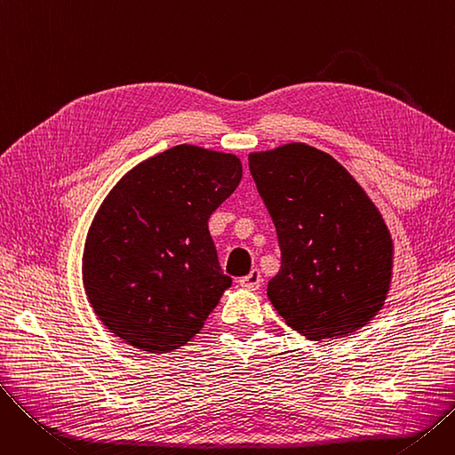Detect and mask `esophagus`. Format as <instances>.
I'll list each match as a JSON object with an SVG mask.
<instances>
[{"instance_id": "esophagus-1", "label": "esophagus", "mask_w": 455, "mask_h": 455, "mask_svg": "<svg viewBox=\"0 0 455 455\" xmlns=\"http://www.w3.org/2000/svg\"><path fill=\"white\" fill-rule=\"evenodd\" d=\"M240 285H242V288H245V290L256 291L259 285H261V273L258 269H252L247 276L240 278Z\"/></svg>"}]
</instances>
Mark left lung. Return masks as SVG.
<instances>
[{
    "mask_svg": "<svg viewBox=\"0 0 455 455\" xmlns=\"http://www.w3.org/2000/svg\"><path fill=\"white\" fill-rule=\"evenodd\" d=\"M276 228L280 271L267 297L285 324L312 341L363 328L386 302L393 240L365 189L328 153L285 143L249 155Z\"/></svg>",
    "mask_w": 455,
    "mask_h": 455,
    "instance_id": "8db88e82",
    "label": "left lung"
}]
</instances>
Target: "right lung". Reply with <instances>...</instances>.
<instances>
[{
    "mask_svg": "<svg viewBox=\"0 0 455 455\" xmlns=\"http://www.w3.org/2000/svg\"><path fill=\"white\" fill-rule=\"evenodd\" d=\"M242 173L235 155L182 143L140 162L110 189L86 235L83 283L114 336L165 354L201 331L232 283L208 220Z\"/></svg>",
    "mask_w": 455,
    "mask_h": 455,
    "instance_id": "right-lung-1",
    "label": "right lung"
}]
</instances>
